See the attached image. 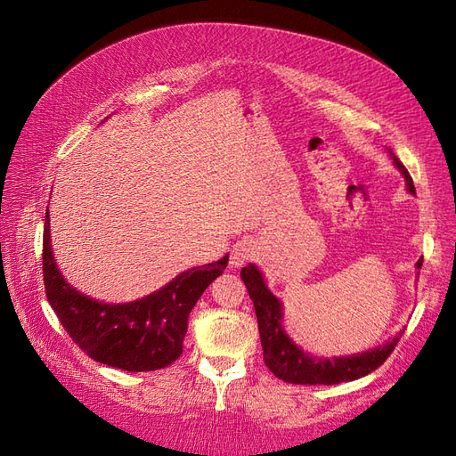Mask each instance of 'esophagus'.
Listing matches in <instances>:
<instances>
[{
  "mask_svg": "<svg viewBox=\"0 0 456 456\" xmlns=\"http://www.w3.org/2000/svg\"><path fill=\"white\" fill-rule=\"evenodd\" d=\"M256 253V245L253 240H241L236 245H233V249L230 253V265L232 266H243L247 262L253 260Z\"/></svg>",
  "mask_w": 456,
  "mask_h": 456,
  "instance_id": "1",
  "label": "esophagus"
}]
</instances>
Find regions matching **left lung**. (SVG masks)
<instances>
[{"label": "left lung", "instance_id": "left-lung-1", "mask_svg": "<svg viewBox=\"0 0 456 456\" xmlns=\"http://www.w3.org/2000/svg\"><path fill=\"white\" fill-rule=\"evenodd\" d=\"M395 167L405 176L409 191H415V184L405 165L399 161L397 156L392 154ZM422 266V258L417 262V268ZM241 280L249 291V297L255 305V314L258 322V333L262 354H265V363L273 372L275 377L283 382L291 384H340L350 382L360 377L369 375L379 369L386 360H388L394 348L397 346L399 337L386 342L384 346L375 348L370 352H363L360 355L350 357H337V360H314L295 344L289 340L281 327V305L265 285L260 272L256 266L249 265L241 270Z\"/></svg>", "mask_w": 456, "mask_h": 456}]
</instances>
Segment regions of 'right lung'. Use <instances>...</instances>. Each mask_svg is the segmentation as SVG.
Here are the masks:
<instances>
[{
    "label": "right lung",
    "mask_w": 456,
    "mask_h": 456,
    "mask_svg": "<svg viewBox=\"0 0 456 456\" xmlns=\"http://www.w3.org/2000/svg\"><path fill=\"white\" fill-rule=\"evenodd\" d=\"M41 256L45 295L66 333L91 360L133 372L158 370L181 357L191 308L228 265L226 255L213 265L183 272L154 295L129 305H102L77 293L57 270L49 241V213Z\"/></svg>",
    "instance_id": "right-lung-1"
}]
</instances>
